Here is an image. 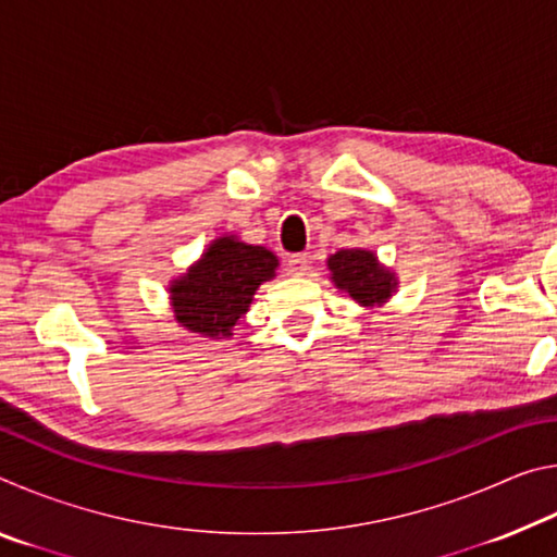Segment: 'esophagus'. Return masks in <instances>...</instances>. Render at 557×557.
<instances>
[{
  "instance_id": "34e87169",
  "label": "esophagus",
  "mask_w": 557,
  "mask_h": 557,
  "mask_svg": "<svg viewBox=\"0 0 557 557\" xmlns=\"http://www.w3.org/2000/svg\"><path fill=\"white\" fill-rule=\"evenodd\" d=\"M285 268H287L289 275H295V277L307 275L309 260H307V256H301V252H297V256H289V258L285 260Z\"/></svg>"
}]
</instances>
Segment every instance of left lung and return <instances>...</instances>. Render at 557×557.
I'll return each mask as SVG.
<instances>
[{
    "instance_id": "obj_1",
    "label": "left lung",
    "mask_w": 557,
    "mask_h": 557,
    "mask_svg": "<svg viewBox=\"0 0 557 557\" xmlns=\"http://www.w3.org/2000/svg\"><path fill=\"white\" fill-rule=\"evenodd\" d=\"M332 270V282L348 292L361 307H381L398 289V277L388 268H383L371 250L348 248L338 250L326 260Z\"/></svg>"
}]
</instances>
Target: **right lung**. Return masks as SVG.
Here are the masks:
<instances>
[{
    "mask_svg": "<svg viewBox=\"0 0 557 557\" xmlns=\"http://www.w3.org/2000/svg\"><path fill=\"white\" fill-rule=\"evenodd\" d=\"M277 258L235 235L215 238L199 262L169 285L176 322L206 338H231L256 289L275 277Z\"/></svg>",
    "mask_w": 557,
    "mask_h": 557,
    "instance_id": "right-lung-1",
    "label": "right lung"
}]
</instances>
